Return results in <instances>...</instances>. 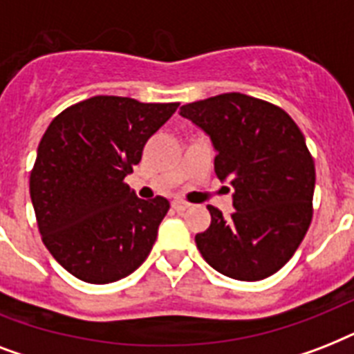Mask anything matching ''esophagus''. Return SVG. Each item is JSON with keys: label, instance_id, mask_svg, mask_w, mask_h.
<instances>
[{"label": "esophagus", "instance_id": "34e87169", "mask_svg": "<svg viewBox=\"0 0 354 354\" xmlns=\"http://www.w3.org/2000/svg\"><path fill=\"white\" fill-rule=\"evenodd\" d=\"M191 207V204H187V202H183V200H174L172 202V209L174 211H185Z\"/></svg>", "mask_w": 354, "mask_h": 354}]
</instances>
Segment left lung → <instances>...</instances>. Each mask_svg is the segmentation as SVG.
<instances>
[{
  "instance_id": "8db88e82",
  "label": "left lung",
  "mask_w": 354,
  "mask_h": 354,
  "mask_svg": "<svg viewBox=\"0 0 354 354\" xmlns=\"http://www.w3.org/2000/svg\"><path fill=\"white\" fill-rule=\"evenodd\" d=\"M180 115L209 136L216 176L235 189L227 218L207 205L211 224L196 233V248L232 279H266L313 221L316 169L301 130L283 108L236 91L183 104Z\"/></svg>"
}]
</instances>
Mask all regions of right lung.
I'll return each mask as SVG.
<instances>
[{
	"mask_svg": "<svg viewBox=\"0 0 354 354\" xmlns=\"http://www.w3.org/2000/svg\"><path fill=\"white\" fill-rule=\"evenodd\" d=\"M180 102L97 95L47 127L29 178L41 241L77 279L106 285L149 257L169 200H141L124 176Z\"/></svg>",
	"mask_w": 354,
	"mask_h": 354,
	"instance_id": "add662e5",
	"label": "right lung"
}]
</instances>
